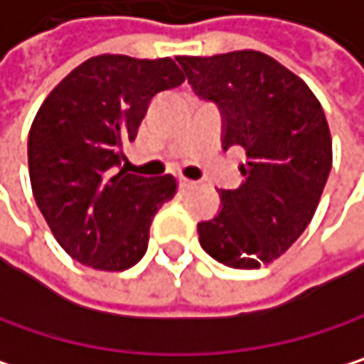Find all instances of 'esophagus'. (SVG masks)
Here are the masks:
<instances>
[{"instance_id":"1","label":"esophagus","mask_w":364,"mask_h":364,"mask_svg":"<svg viewBox=\"0 0 364 364\" xmlns=\"http://www.w3.org/2000/svg\"><path fill=\"white\" fill-rule=\"evenodd\" d=\"M194 186H196V181H192V178H186V176L178 178V188L181 190H192Z\"/></svg>"}]
</instances>
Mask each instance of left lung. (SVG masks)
<instances>
[{
  "label": "left lung",
  "mask_w": 364,
  "mask_h": 364,
  "mask_svg": "<svg viewBox=\"0 0 364 364\" xmlns=\"http://www.w3.org/2000/svg\"><path fill=\"white\" fill-rule=\"evenodd\" d=\"M194 93L222 114V149L245 153L237 190L198 224L203 250L232 269L279 258L309 226L333 164L324 110L288 68L258 50L176 57Z\"/></svg>",
  "instance_id": "left-lung-1"
}]
</instances>
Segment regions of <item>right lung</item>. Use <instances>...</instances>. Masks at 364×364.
Segmentation results:
<instances>
[{"mask_svg":"<svg viewBox=\"0 0 364 364\" xmlns=\"http://www.w3.org/2000/svg\"><path fill=\"white\" fill-rule=\"evenodd\" d=\"M186 80L170 59L100 55L72 70L40 106L27 140L33 198L57 243L80 264L125 271L146 252L174 176H138L123 146L151 100Z\"/></svg>","mask_w":364,"mask_h":364,"instance_id":"obj_1","label":"right lung"}]
</instances>
